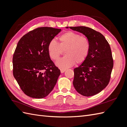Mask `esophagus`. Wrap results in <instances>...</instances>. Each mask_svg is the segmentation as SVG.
Here are the masks:
<instances>
[{
	"label": "esophagus",
	"mask_w": 127,
	"mask_h": 127,
	"mask_svg": "<svg viewBox=\"0 0 127 127\" xmlns=\"http://www.w3.org/2000/svg\"><path fill=\"white\" fill-rule=\"evenodd\" d=\"M60 70H61V73H63V72H64L65 71L66 69H60Z\"/></svg>",
	"instance_id": "obj_1"
}]
</instances>
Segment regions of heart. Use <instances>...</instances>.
<instances>
[{"label": "heart", "mask_w": 127, "mask_h": 127, "mask_svg": "<svg viewBox=\"0 0 127 127\" xmlns=\"http://www.w3.org/2000/svg\"><path fill=\"white\" fill-rule=\"evenodd\" d=\"M48 53L53 61L58 60L65 50V56L56 62V65L61 69H66L75 63L81 64L87 59L90 51V42L87 37L79 33L69 31L58 38V44L51 41L48 45Z\"/></svg>", "instance_id": "1"}]
</instances>
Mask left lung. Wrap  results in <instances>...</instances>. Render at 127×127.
Here are the masks:
<instances>
[{"mask_svg":"<svg viewBox=\"0 0 127 127\" xmlns=\"http://www.w3.org/2000/svg\"><path fill=\"white\" fill-rule=\"evenodd\" d=\"M72 30L83 34L90 42L87 59L74 69V87L85 96L99 93L109 84L114 66L110 45L103 35L84 26L70 27Z\"/></svg>","mask_w":127,"mask_h":127,"instance_id":"obj_1","label":"left lung"}]
</instances>
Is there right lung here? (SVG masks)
Masks as SVG:
<instances>
[{"label": "right lung", "mask_w": 127, "mask_h": 127, "mask_svg": "<svg viewBox=\"0 0 127 127\" xmlns=\"http://www.w3.org/2000/svg\"><path fill=\"white\" fill-rule=\"evenodd\" d=\"M61 29L40 27L19 40L13 56V75L27 95L41 99L55 87L61 71L51 60L48 45Z\"/></svg>", "instance_id": "obj_1"}]
</instances>
